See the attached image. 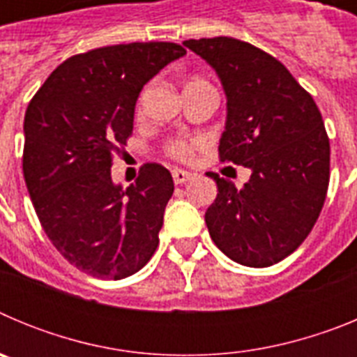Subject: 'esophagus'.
<instances>
[{"mask_svg":"<svg viewBox=\"0 0 357 357\" xmlns=\"http://www.w3.org/2000/svg\"><path fill=\"white\" fill-rule=\"evenodd\" d=\"M191 178V173L189 172H184V169H173V182H175L176 185H181V184H185V182Z\"/></svg>","mask_w":357,"mask_h":357,"instance_id":"1","label":"esophagus"}]
</instances>
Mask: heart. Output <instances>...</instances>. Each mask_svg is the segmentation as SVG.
Listing matches in <instances>:
<instances>
[{
  "label": "heart",
  "instance_id": "heart-1",
  "mask_svg": "<svg viewBox=\"0 0 357 357\" xmlns=\"http://www.w3.org/2000/svg\"><path fill=\"white\" fill-rule=\"evenodd\" d=\"M198 146H200V141L198 139H172L166 143L164 151H166L172 159L181 160V162H188V160L193 159L195 151H197Z\"/></svg>",
  "mask_w": 357,
  "mask_h": 357
}]
</instances>
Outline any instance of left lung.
<instances>
[{
    "label": "left lung",
    "mask_w": 357,
    "mask_h": 357,
    "mask_svg": "<svg viewBox=\"0 0 357 357\" xmlns=\"http://www.w3.org/2000/svg\"><path fill=\"white\" fill-rule=\"evenodd\" d=\"M209 62L227 94L222 162L252 169L236 188L207 173L218 197L206 213L209 234L245 266L279 263L317 223L329 188L331 146L313 96L275 56L232 37L184 40Z\"/></svg>",
    "instance_id": "obj_1"
}]
</instances>
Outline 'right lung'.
Wrapping results in <instances>:
<instances>
[{"label":"right lung","instance_id":"add662e5","mask_svg":"<svg viewBox=\"0 0 357 357\" xmlns=\"http://www.w3.org/2000/svg\"><path fill=\"white\" fill-rule=\"evenodd\" d=\"M185 55L175 43H130L69 56L24 114L23 175L44 232L64 259L98 279L139 272L159 245L173 178L157 162L132 185L110 168L134 128L146 82Z\"/></svg>","mask_w":357,"mask_h":357}]
</instances>
